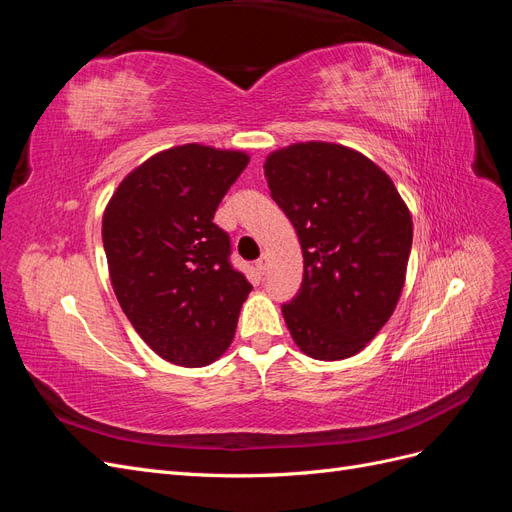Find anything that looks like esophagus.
<instances>
[{"label": "esophagus", "instance_id": "34e87169", "mask_svg": "<svg viewBox=\"0 0 512 512\" xmlns=\"http://www.w3.org/2000/svg\"><path fill=\"white\" fill-rule=\"evenodd\" d=\"M267 267H269V256L262 254V256L256 260V269H258L260 273H267Z\"/></svg>", "mask_w": 512, "mask_h": 512}]
</instances>
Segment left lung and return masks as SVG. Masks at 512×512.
Listing matches in <instances>:
<instances>
[{"mask_svg": "<svg viewBox=\"0 0 512 512\" xmlns=\"http://www.w3.org/2000/svg\"><path fill=\"white\" fill-rule=\"evenodd\" d=\"M265 179L303 252L301 290L282 305L294 344L318 361L359 354L404 290L408 205L378 164L337 143L277 149L265 160Z\"/></svg>", "mask_w": 512, "mask_h": 512, "instance_id": "1", "label": "left lung"}]
</instances>
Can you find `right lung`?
Instances as JSON below:
<instances>
[{"label": "right lung", "mask_w": 512, "mask_h": 512, "mask_svg": "<svg viewBox=\"0 0 512 512\" xmlns=\"http://www.w3.org/2000/svg\"><path fill=\"white\" fill-rule=\"evenodd\" d=\"M250 162L245 151L188 143L123 177L102 215L117 301L164 361L205 367L232 344L252 284L230 267V239L213 224Z\"/></svg>", "instance_id": "obj_1"}]
</instances>
